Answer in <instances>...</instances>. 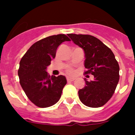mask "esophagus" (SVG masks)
Masks as SVG:
<instances>
[{
    "instance_id": "esophagus-1",
    "label": "esophagus",
    "mask_w": 135,
    "mask_h": 135,
    "mask_svg": "<svg viewBox=\"0 0 135 135\" xmlns=\"http://www.w3.org/2000/svg\"><path fill=\"white\" fill-rule=\"evenodd\" d=\"M75 80V78H70V77H67V80L68 82H71V81H74Z\"/></svg>"
}]
</instances>
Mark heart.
Wrapping results in <instances>:
<instances>
[{
	"label": "heart",
	"instance_id": "heart-1",
	"mask_svg": "<svg viewBox=\"0 0 135 135\" xmlns=\"http://www.w3.org/2000/svg\"><path fill=\"white\" fill-rule=\"evenodd\" d=\"M67 71H68V73L69 74H73L74 73V71L73 70V69L70 68H68V70H67Z\"/></svg>",
	"mask_w": 135,
	"mask_h": 135
}]
</instances>
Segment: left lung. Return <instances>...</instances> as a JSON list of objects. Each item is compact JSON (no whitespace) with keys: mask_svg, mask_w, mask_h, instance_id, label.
Listing matches in <instances>:
<instances>
[{"mask_svg":"<svg viewBox=\"0 0 135 135\" xmlns=\"http://www.w3.org/2000/svg\"><path fill=\"white\" fill-rule=\"evenodd\" d=\"M74 43L84 50L86 74H91L94 80L87 81L78 90L82 103L90 108H99L112 97L119 81L120 68L112 50L96 37L69 34Z\"/></svg>","mask_w":135,"mask_h":135,"instance_id":"8db88e82","label":"left lung"}]
</instances>
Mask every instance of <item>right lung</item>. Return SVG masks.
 <instances>
[{"label": "right lung", "mask_w": 135, "mask_h": 135, "mask_svg": "<svg viewBox=\"0 0 135 135\" xmlns=\"http://www.w3.org/2000/svg\"><path fill=\"white\" fill-rule=\"evenodd\" d=\"M65 41H70L65 34L45 38L32 45L20 61V84L28 99L39 108L55 104L67 83L64 76H50L46 72L58 46Z\"/></svg>", "instance_id": "right-lung-1"}]
</instances>
